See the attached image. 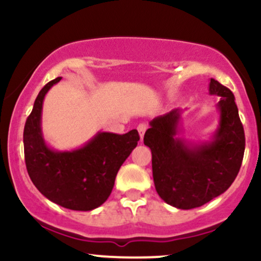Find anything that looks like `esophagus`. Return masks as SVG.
<instances>
[{
  "label": "esophagus",
  "instance_id": "34e87169",
  "mask_svg": "<svg viewBox=\"0 0 261 261\" xmlns=\"http://www.w3.org/2000/svg\"><path fill=\"white\" fill-rule=\"evenodd\" d=\"M137 130H139L140 137H141V140H142L143 139V135H145L146 130H147V125H146V124H140L139 126H137Z\"/></svg>",
  "mask_w": 261,
  "mask_h": 261
}]
</instances>
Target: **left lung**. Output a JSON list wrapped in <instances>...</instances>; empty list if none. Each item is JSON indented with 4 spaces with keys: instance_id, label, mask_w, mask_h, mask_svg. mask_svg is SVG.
Masks as SVG:
<instances>
[{
    "instance_id": "left-lung-1",
    "label": "left lung",
    "mask_w": 261,
    "mask_h": 261,
    "mask_svg": "<svg viewBox=\"0 0 261 261\" xmlns=\"http://www.w3.org/2000/svg\"><path fill=\"white\" fill-rule=\"evenodd\" d=\"M208 93L217 95V128L206 141L191 142L179 136L182 109L149 121L143 142L152 152L155 190L173 207H200L220 196L234 181L243 161L245 137L234 95L211 79Z\"/></svg>"
}]
</instances>
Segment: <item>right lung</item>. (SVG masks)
<instances>
[{"label": "right lung", "instance_id": "right-lung-1", "mask_svg": "<svg viewBox=\"0 0 261 261\" xmlns=\"http://www.w3.org/2000/svg\"><path fill=\"white\" fill-rule=\"evenodd\" d=\"M61 77L39 92L25 121L23 143L28 174L33 184L50 201L74 211H91L107 201L116 174L140 136L137 130L119 135L98 131L88 142L70 151L50 147L41 128L46 93Z\"/></svg>", "mask_w": 261, "mask_h": 261}]
</instances>
